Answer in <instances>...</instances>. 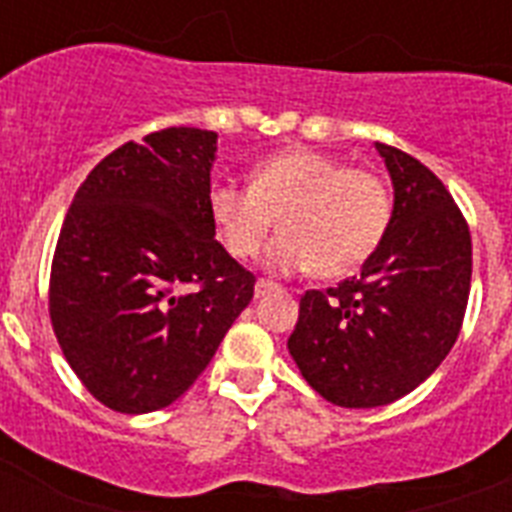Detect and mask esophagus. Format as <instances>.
<instances>
[{
  "label": "esophagus",
  "mask_w": 512,
  "mask_h": 512,
  "mask_svg": "<svg viewBox=\"0 0 512 512\" xmlns=\"http://www.w3.org/2000/svg\"><path fill=\"white\" fill-rule=\"evenodd\" d=\"M273 289H279L276 284H273V281H265V279L255 281V297H257V300H260V297H265V295H271Z\"/></svg>",
  "instance_id": "1"
}]
</instances>
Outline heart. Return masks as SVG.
Returning a JSON list of instances; mask_svg holds the SVG:
<instances>
[{"mask_svg":"<svg viewBox=\"0 0 512 512\" xmlns=\"http://www.w3.org/2000/svg\"><path fill=\"white\" fill-rule=\"evenodd\" d=\"M207 209L231 255H257L279 217L284 233L265 252V265L276 273L313 268L324 279H340L377 252L393 204L372 172L295 148L257 164L252 185L217 177L207 191Z\"/></svg>","mask_w":512,"mask_h":512,"instance_id":"b5f03b06","label":"heart"}]
</instances>
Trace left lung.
Returning <instances> with one entry per match:
<instances>
[{"label":"left lung","instance_id":"8db88e82","mask_svg":"<svg viewBox=\"0 0 512 512\" xmlns=\"http://www.w3.org/2000/svg\"><path fill=\"white\" fill-rule=\"evenodd\" d=\"M393 183L385 239L361 273L300 297L289 356L319 396L345 409L398 401L436 372L460 335L470 231L433 172L374 143Z\"/></svg>","mask_w":512,"mask_h":512}]
</instances>
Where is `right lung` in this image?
<instances>
[{"label":"right lung","instance_id":"add662e5","mask_svg":"<svg viewBox=\"0 0 512 512\" xmlns=\"http://www.w3.org/2000/svg\"><path fill=\"white\" fill-rule=\"evenodd\" d=\"M217 132L170 127L124 143L87 175L60 228L50 319L100 404L170 406L252 300L255 276L215 239L209 172ZM185 283L199 290L183 293Z\"/></svg>","mask_w":512,"mask_h":512}]
</instances>
